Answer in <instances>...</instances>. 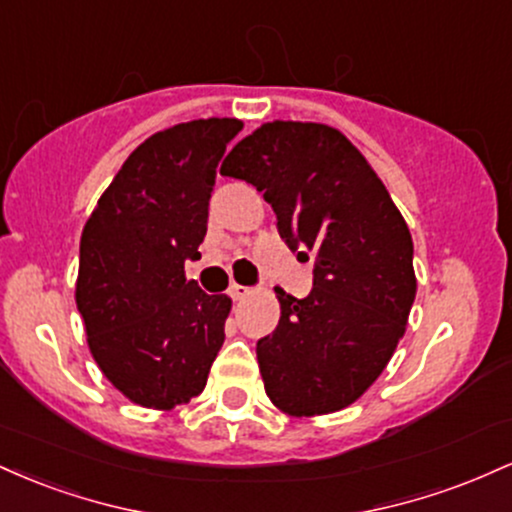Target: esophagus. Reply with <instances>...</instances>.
Segmentation results:
<instances>
[{
  "instance_id": "esophagus-1",
  "label": "esophagus",
  "mask_w": 512,
  "mask_h": 512,
  "mask_svg": "<svg viewBox=\"0 0 512 512\" xmlns=\"http://www.w3.org/2000/svg\"><path fill=\"white\" fill-rule=\"evenodd\" d=\"M228 296L233 298V301H243L245 296H250V289L248 286H240V284H231V289H228Z\"/></svg>"
}]
</instances>
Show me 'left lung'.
<instances>
[{
  "label": "left lung",
  "instance_id": "1",
  "mask_svg": "<svg viewBox=\"0 0 512 512\" xmlns=\"http://www.w3.org/2000/svg\"><path fill=\"white\" fill-rule=\"evenodd\" d=\"M221 175L264 192L286 245L315 252L308 296L276 289L279 325L257 342L264 390L291 416L349 407L395 354L416 296L414 243L390 192L339 129L317 122H267Z\"/></svg>",
  "mask_w": 512,
  "mask_h": 512
}]
</instances>
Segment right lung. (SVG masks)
<instances>
[{"instance_id": "add662e5", "label": "right lung", "mask_w": 512, "mask_h": 512, "mask_svg": "<svg viewBox=\"0 0 512 512\" xmlns=\"http://www.w3.org/2000/svg\"><path fill=\"white\" fill-rule=\"evenodd\" d=\"M236 117L182 122L117 170L81 233L76 305L88 349L134 404L173 409L204 390L231 298L185 279L207 236L216 166Z\"/></svg>"}]
</instances>
